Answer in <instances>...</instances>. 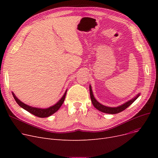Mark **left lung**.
<instances>
[{
	"instance_id": "8db88e82",
	"label": "left lung",
	"mask_w": 158,
	"mask_h": 158,
	"mask_svg": "<svg viewBox=\"0 0 158 158\" xmlns=\"http://www.w3.org/2000/svg\"><path fill=\"white\" fill-rule=\"evenodd\" d=\"M89 93H90V98H91V101H92V102L94 107L96 109H97L98 111H100L101 112L105 113H108V114H117L118 113L122 112V111L125 110L127 107H128L131 104L133 103L137 98L139 96V94H138L135 98H132L131 100L126 102V103H124L123 104L119 106L118 107H107L106 106H104L101 104V103H99L96 99L95 98L92 89V86L89 85Z\"/></svg>"
}]
</instances>
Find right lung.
Here are the masks:
<instances>
[{
	"label": "right lung",
	"instance_id": "right-lung-1",
	"mask_svg": "<svg viewBox=\"0 0 158 158\" xmlns=\"http://www.w3.org/2000/svg\"><path fill=\"white\" fill-rule=\"evenodd\" d=\"M66 91H67V90H66ZM66 91L65 92V93L64 94L63 96L61 97V98L56 104H54L52 106L48 107V108H45V109L38 108V107H35L29 106H28L26 104L23 103L22 101H20L19 99L15 96V95L14 94L13 92H12V94L13 95V97L15 98V100L16 101V102H17V104L21 107H22L23 109L27 111L30 113L36 116V117H38L40 118H45V117H49V116L52 115V114L56 113L58 110L60 108V107L61 106V105L63 104V103L64 101L65 96H66Z\"/></svg>",
	"mask_w": 158,
	"mask_h": 158
}]
</instances>
